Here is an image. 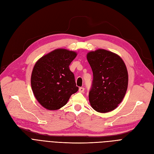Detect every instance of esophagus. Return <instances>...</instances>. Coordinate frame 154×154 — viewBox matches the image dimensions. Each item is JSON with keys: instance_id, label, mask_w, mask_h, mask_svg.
I'll return each instance as SVG.
<instances>
[{"instance_id": "esophagus-1", "label": "esophagus", "mask_w": 154, "mask_h": 154, "mask_svg": "<svg viewBox=\"0 0 154 154\" xmlns=\"http://www.w3.org/2000/svg\"><path fill=\"white\" fill-rule=\"evenodd\" d=\"M84 90H85V88L83 87H79V92H81V93H83L84 92Z\"/></svg>"}]
</instances>
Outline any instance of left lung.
Returning a JSON list of instances; mask_svg holds the SVG:
<instances>
[{
  "mask_svg": "<svg viewBox=\"0 0 154 154\" xmlns=\"http://www.w3.org/2000/svg\"><path fill=\"white\" fill-rule=\"evenodd\" d=\"M87 59L93 72L89 102L99 113H108L122 101L128 87V72L122 59L113 52L98 49Z\"/></svg>",
  "mask_w": 154,
  "mask_h": 154,
  "instance_id": "8db88e82",
  "label": "left lung"
}]
</instances>
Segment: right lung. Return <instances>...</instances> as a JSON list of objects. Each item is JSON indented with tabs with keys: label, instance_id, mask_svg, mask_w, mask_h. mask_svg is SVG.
I'll use <instances>...</instances> for the list:
<instances>
[{
	"label": "right lung",
	"instance_id": "1",
	"mask_svg": "<svg viewBox=\"0 0 154 154\" xmlns=\"http://www.w3.org/2000/svg\"><path fill=\"white\" fill-rule=\"evenodd\" d=\"M77 53L58 48L41 57L31 75V87L35 99L48 110H57L65 106L71 95L78 91L71 62Z\"/></svg>",
	"mask_w": 154,
	"mask_h": 154
}]
</instances>
